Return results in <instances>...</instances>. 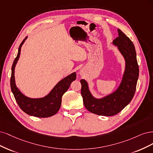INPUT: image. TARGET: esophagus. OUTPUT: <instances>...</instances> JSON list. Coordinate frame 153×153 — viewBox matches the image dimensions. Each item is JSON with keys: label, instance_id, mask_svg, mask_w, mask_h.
<instances>
[{"label": "esophagus", "instance_id": "obj_1", "mask_svg": "<svg viewBox=\"0 0 153 153\" xmlns=\"http://www.w3.org/2000/svg\"><path fill=\"white\" fill-rule=\"evenodd\" d=\"M82 74H83V71H82V70H81V71H80V74H81V75H82Z\"/></svg>", "mask_w": 153, "mask_h": 153}]
</instances>
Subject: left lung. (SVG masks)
<instances>
[{
	"label": "left lung",
	"mask_w": 153,
	"mask_h": 153,
	"mask_svg": "<svg viewBox=\"0 0 153 153\" xmlns=\"http://www.w3.org/2000/svg\"><path fill=\"white\" fill-rule=\"evenodd\" d=\"M118 37L113 41L125 60V68L120 86L113 93L101 98L93 96L88 84L80 81L83 103L88 111L100 116H111L118 114L128 104L134 96L139 78V69L134 44L120 29Z\"/></svg>",
	"instance_id": "1"
}]
</instances>
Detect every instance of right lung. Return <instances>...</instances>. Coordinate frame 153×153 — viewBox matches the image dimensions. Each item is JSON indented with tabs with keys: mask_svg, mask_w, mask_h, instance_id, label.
I'll return each mask as SVG.
<instances>
[{
	"mask_svg": "<svg viewBox=\"0 0 153 153\" xmlns=\"http://www.w3.org/2000/svg\"><path fill=\"white\" fill-rule=\"evenodd\" d=\"M27 39V37L25 38L19 45L17 56L13 63L10 81L11 91L18 105L26 114L38 117H51L56 114L60 109L62 104V97L70 87L71 82L76 80V73L73 72L59 81L52 90L42 98H32L23 95L16 85L14 69L20 55L22 46Z\"/></svg>",
	"mask_w": 153,
	"mask_h": 153,
	"instance_id": "1",
	"label": "right lung"
}]
</instances>
